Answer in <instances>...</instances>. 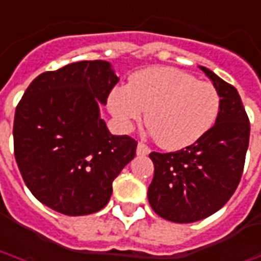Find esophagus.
<instances>
[{
    "label": "esophagus",
    "instance_id": "obj_1",
    "mask_svg": "<svg viewBox=\"0 0 261 261\" xmlns=\"http://www.w3.org/2000/svg\"><path fill=\"white\" fill-rule=\"evenodd\" d=\"M148 153H150V148H148L144 143H139V144H137V154H139V156H146Z\"/></svg>",
    "mask_w": 261,
    "mask_h": 261
}]
</instances>
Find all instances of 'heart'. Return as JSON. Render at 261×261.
<instances>
[{
    "label": "heart",
    "mask_w": 261,
    "mask_h": 261,
    "mask_svg": "<svg viewBox=\"0 0 261 261\" xmlns=\"http://www.w3.org/2000/svg\"><path fill=\"white\" fill-rule=\"evenodd\" d=\"M110 111L124 130L141 121L159 146L167 150L188 147L215 125L221 95L211 82L167 66L143 69L127 86L115 88L108 99Z\"/></svg>",
    "instance_id": "obj_1"
}]
</instances>
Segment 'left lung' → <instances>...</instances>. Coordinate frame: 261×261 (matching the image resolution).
<instances>
[{
    "mask_svg": "<svg viewBox=\"0 0 261 261\" xmlns=\"http://www.w3.org/2000/svg\"><path fill=\"white\" fill-rule=\"evenodd\" d=\"M221 95L218 120L202 139L173 153L151 151L150 206L159 217L188 224L221 210L236 192L250 140V121L237 89L199 66Z\"/></svg>",
    "mask_w": 261,
    "mask_h": 261,
    "instance_id": "8db88e82",
    "label": "left lung"
}]
</instances>
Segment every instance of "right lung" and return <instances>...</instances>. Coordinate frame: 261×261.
I'll use <instances>...</instances> for the list:
<instances>
[{"instance_id":"obj_1","label":"right lung","mask_w":261,"mask_h":261,"mask_svg":"<svg viewBox=\"0 0 261 261\" xmlns=\"http://www.w3.org/2000/svg\"><path fill=\"white\" fill-rule=\"evenodd\" d=\"M118 81L110 62L82 60L41 73L25 89L14 117V156L46 206L70 217L102 210L136 156L137 141L111 134L99 115Z\"/></svg>"}]
</instances>
